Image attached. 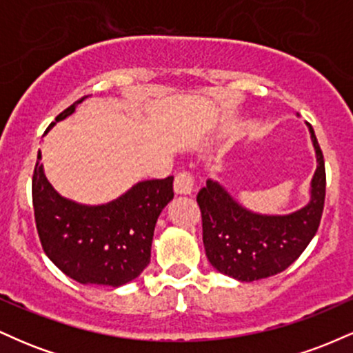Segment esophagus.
I'll list each match as a JSON object with an SVG mask.
<instances>
[{"mask_svg":"<svg viewBox=\"0 0 353 353\" xmlns=\"http://www.w3.org/2000/svg\"><path fill=\"white\" fill-rule=\"evenodd\" d=\"M194 188H196V181H194V176L188 171H182L176 176L174 179V190L176 194H192Z\"/></svg>","mask_w":353,"mask_h":353,"instance_id":"obj_1","label":"esophagus"}]
</instances>
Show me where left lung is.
Listing matches in <instances>:
<instances>
[{
	"instance_id": "1",
	"label": "left lung",
	"mask_w": 353,
	"mask_h": 353,
	"mask_svg": "<svg viewBox=\"0 0 353 353\" xmlns=\"http://www.w3.org/2000/svg\"><path fill=\"white\" fill-rule=\"evenodd\" d=\"M317 154L310 202L289 216H261L239 205L217 182L208 181L197 192L202 241L209 262L219 272L252 282L285 270L317 232L325 202V163L314 129Z\"/></svg>"
}]
</instances>
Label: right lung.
<instances>
[{
  "label": "right lung",
  "mask_w": 353,
  "mask_h": 353,
  "mask_svg": "<svg viewBox=\"0 0 353 353\" xmlns=\"http://www.w3.org/2000/svg\"><path fill=\"white\" fill-rule=\"evenodd\" d=\"M84 98L64 109L56 123L72 114ZM39 161L41 151L33 172L34 221L52 264L79 283L119 287L136 279L151 261L154 228L174 197V177L137 182L108 204L81 205L51 188Z\"/></svg>",
  "instance_id": "1"
}]
</instances>
